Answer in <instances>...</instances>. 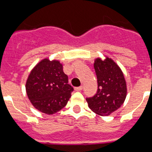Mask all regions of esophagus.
I'll return each mask as SVG.
<instances>
[{"instance_id": "esophagus-1", "label": "esophagus", "mask_w": 152, "mask_h": 152, "mask_svg": "<svg viewBox=\"0 0 152 152\" xmlns=\"http://www.w3.org/2000/svg\"><path fill=\"white\" fill-rule=\"evenodd\" d=\"M75 90L76 91H81V90H83V86H79V87H76L75 88Z\"/></svg>"}]
</instances>
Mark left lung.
Segmentation results:
<instances>
[{
    "instance_id": "obj_1",
    "label": "left lung",
    "mask_w": 152,
    "mask_h": 152,
    "mask_svg": "<svg viewBox=\"0 0 152 152\" xmlns=\"http://www.w3.org/2000/svg\"><path fill=\"white\" fill-rule=\"evenodd\" d=\"M98 90L87 98L89 108L100 116H108L120 108L126 97V83L122 70L112 59L97 58L94 64Z\"/></svg>"
}]
</instances>
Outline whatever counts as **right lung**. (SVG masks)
Masks as SVG:
<instances>
[{"instance_id":"add662e5","label":"right lung","mask_w":152,"mask_h":152,"mask_svg":"<svg viewBox=\"0 0 152 152\" xmlns=\"http://www.w3.org/2000/svg\"><path fill=\"white\" fill-rule=\"evenodd\" d=\"M28 99L37 110L53 114L64 108L73 88L60 61L44 59L32 69L26 83Z\"/></svg>"}]
</instances>
